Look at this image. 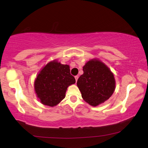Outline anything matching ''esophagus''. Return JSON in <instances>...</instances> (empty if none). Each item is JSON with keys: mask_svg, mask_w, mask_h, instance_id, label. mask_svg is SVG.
Here are the masks:
<instances>
[{"mask_svg": "<svg viewBox=\"0 0 148 148\" xmlns=\"http://www.w3.org/2000/svg\"><path fill=\"white\" fill-rule=\"evenodd\" d=\"M78 76H75V79H76V82H77V80H78Z\"/></svg>", "mask_w": 148, "mask_h": 148, "instance_id": "34e87169", "label": "esophagus"}]
</instances>
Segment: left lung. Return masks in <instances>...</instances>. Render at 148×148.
Returning a JSON list of instances; mask_svg holds the SVG:
<instances>
[{
    "label": "left lung",
    "mask_w": 148,
    "mask_h": 148,
    "mask_svg": "<svg viewBox=\"0 0 148 148\" xmlns=\"http://www.w3.org/2000/svg\"><path fill=\"white\" fill-rule=\"evenodd\" d=\"M83 71L77 81L83 99L93 107L109 99L115 90L116 84L114 74L107 66L93 58L84 66Z\"/></svg>",
    "instance_id": "1"
}]
</instances>
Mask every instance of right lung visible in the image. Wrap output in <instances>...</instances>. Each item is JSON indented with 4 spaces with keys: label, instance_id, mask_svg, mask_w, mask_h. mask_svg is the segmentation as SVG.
<instances>
[{
    "label": "right lung",
    "instance_id": "add662e5",
    "mask_svg": "<svg viewBox=\"0 0 148 148\" xmlns=\"http://www.w3.org/2000/svg\"><path fill=\"white\" fill-rule=\"evenodd\" d=\"M75 83L74 77L70 74L69 65L62 64L54 60L39 71L35 79L34 89L42 104L54 107L65 97L68 87Z\"/></svg>",
    "mask_w": 148,
    "mask_h": 148
}]
</instances>
